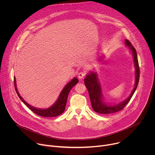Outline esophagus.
I'll return each mask as SVG.
<instances>
[{
  "label": "esophagus",
  "mask_w": 155,
  "mask_h": 155,
  "mask_svg": "<svg viewBox=\"0 0 155 155\" xmlns=\"http://www.w3.org/2000/svg\"><path fill=\"white\" fill-rule=\"evenodd\" d=\"M86 75V73L84 72H80L79 74H78V78L80 79V80H82L83 78H84V77H85Z\"/></svg>",
  "instance_id": "1"
}]
</instances>
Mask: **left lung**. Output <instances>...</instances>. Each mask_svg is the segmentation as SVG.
<instances>
[{
	"instance_id": "obj_1",
	"label": "left lung",
	"mask_w": 155,
	"mask_h": 155,
	"mask_svg": "<svg viewBox=\"0 0 155 155\" xmlns=\"http://www.w3.org/2000/svg\"><path fill=\"white\" fill-rule=\"evenodd\" d=\"M126 45L129 48L133 54L134 61L135 63L136 68V82L134 90H132L129 97L124 101L123 102L112 106H108L104 104L102 99V93H101V87L98 82L96 74L94 72H90L88 74L86 78L84 80V82L87 90L89 92V95L90 97V101L92 105V108L94 111L101 114H110L118 112L120 110H123L124 107L127 105V104L130 100L132 96H133L136 88L137 87L139 77H140V69L138 62L137 52L135 48L132 45L131 43L127 39L125 40Z\"/></svg>"
}]
</instances>
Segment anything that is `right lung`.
<instances>
[{
    "instance_id": "add662e5",
    "label": "right lung",
    "mask_w": 155,
    "mask_h": 155,
    "mask_svg": "<svg viewBox=\"0 0 155 155\" xmlns=\"http://www.w3.org/2000/svg\"><path fill=\"white\" fill-rule=\"evenodd\" d=\"M78 82V80L77 78H73L69 83H68L66 86L64 87V89L61 91L58 99L55 102V104L52 105L51 107L47 108V109H39L32 107L29 104H28L21 96L19 95L16 85V80L15 77H14V84L15 91L19 96V99L23 102L32 111L34 114H37L38 116L43 117H57L61 114H62L65 110L66 102H67L68 97L70 91L72 88Z\"/></svg>"
}]
</instances>
